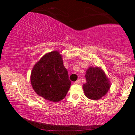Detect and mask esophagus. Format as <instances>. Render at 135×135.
I'll return each mask as SVG.
<instances>
[{
	"instance_id": "1",
	"label": "esophagus",
	"mask_w": 135,
	"mask_h": 135,
	"mask_svg": "<svg viewBox=\"0 0 135 135\" xmlns=\"http://www.w3.org/2000/svg\"><path fill=\"white\" fill-rule=\"evenodd\" d=\"M80 81H81V80H76V81H74V84H79L80 83Z\"/></svg>"
}]
</instances>
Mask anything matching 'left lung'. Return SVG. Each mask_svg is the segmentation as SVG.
Here are the masks:
<instances>
[{
  "label": "left lung",
  "mask_w": 135,
  "mask_h": 135,
  "mask_svg": "<svg viewBox=\"0 0 135 135\" xmlns=\"http://www.w3.org/2000/svg\"><path fill=\"white\" fill-rule=\"evenodd\" d=\"M85 78L87 82L83 85V89L85 95L89 99H100L109 90V80L100 68L89 67L86 71Z\"/></svg>",
  "instance_id": "1"
}]
</instances>
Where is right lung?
Wrapping results in <instances>:
<instances>
[{"mask_svg":"<svg viewBox=\"0 0 135 135\" xmlns=\"http://www.w3.org/2000/svg\"><path fill=\"white\" fill-rule=\"evenodd\" d=\"M31 83L35 91L46 100L59 102L65 97L71 81L59 51L48 53L36 62Z\"/></svg>","mask_w":135,"mask_h":135,"instance_id":"obj_1","label":"right lung"}]
</instances>
